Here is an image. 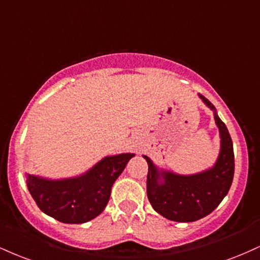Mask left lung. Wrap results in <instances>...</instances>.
I'll use <instances>...</instances> for the list:
<instances>
[{
    "mask_svg": "<svg viewBox=\"0 0 260 260\" xmlns=\"http://www.w3.org/2000/svg\"><path fill=\"white\" fill-rule=\"evenodd\" d=\"M199 95L214 111L215 123L219 128L220 152L213 167L192 176H180L160 171L148 156H143L149 166L146 192L150 203L157 213L180 223L199 220L212 213L229 191L235 171L229 131L217 115L213 104L203 95Z\"/></svg>",
    "mask_w": 260,
    "mask_h": 260,
    "instance_id": "left-lung-1",
    "label": "left lung"
}]
</instances>
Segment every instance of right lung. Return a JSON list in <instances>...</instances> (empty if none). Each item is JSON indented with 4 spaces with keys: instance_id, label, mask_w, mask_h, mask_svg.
<instances>
[{
    "instance_id": "right-lung-1",
    "label": "right lung",
    "mask_w": 260,
    "mask_h": 260,
    "mask_svg": "<svg viewBox=\"0 0 260 260\" xmlns=\"http://www.w3.org/2000/svg\"><path fill=\"white\" fill-rule=\"evenodd\" d=\"M134 154L106 156L82 176L51 180L27 174V189L43 213L61 223L82 224L104 211L111 187Z\"/></svg>"
}]
</instances>
